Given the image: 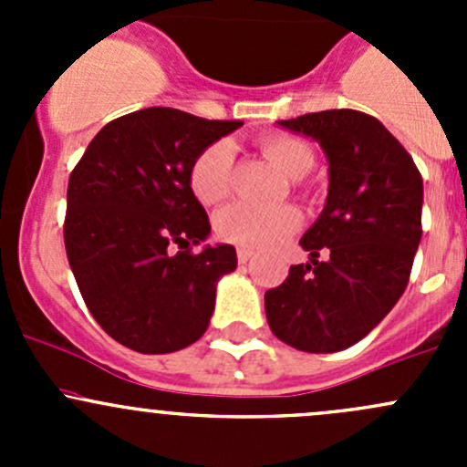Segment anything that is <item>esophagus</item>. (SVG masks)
Wrapping results in <instances>:
<instances>
[{"instance_id":"obj_1","label":"esophagus","mask_w":467,"mask_h":467,"mask_svg":"<svg viewBox=\"0 0 467 467\" xmlns=\"http://www.w3.org/2000/svg\"><path fill=\"white\" fill-rule=\"evenodd\" d=\"M237 260H239V264L251 262L253 260V251H248V248H239V251H237Z\"/></svg>"}]
</instances>
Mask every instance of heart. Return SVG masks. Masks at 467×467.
<instances>
[{
  "label": "heart",
  "mask_w": 467,
  "mask_h": 467,
  "mask_svg": "<svg viewBox=\"0 0 467 467\" xmlns=\"http://www.w3.org/2000/svg\"><path fill=\"white\" fill-rule=\"evenodd\" d=\"M262 150L286 178H303L314 167L312 146L294 135H271ZM234 146L228 140L205 146L190 167V187L203 205H216L233 192ZM216 234L223 242L248 251H260L296 233L300 212L291 205L255 207L234 203L216 214Z\"/></svg>",
  "instance_id": "heart-1"
}]
</instances>
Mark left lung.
<instances>
[{
	"mask_svg": "<svg viewBox=\"0 0 467 467\" xmlns=\"http://www.w3.org/2000/svg\"><path fill=\"white\" fill-rule=\"evenodd\" d=\"M317 140L329 164L327 201L296 264L264 296L271 332L303 352H338L378 325L407 289L422 237V178L381 121L323 110L277 121Z\"/></svg>",
	"mask_w": 467,
	"mask_h": 467,
	"instance_id": "8db88e82",
	"label": "left lung"
}]
</instances>
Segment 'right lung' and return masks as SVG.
<instances>
[{
  "label": "right lung",
  "instance_id": "add662e5",
  "mask_svg": "<svg viewBox=\"0 0 467 467\" xmlns=\"http://www.w3.org/2000/svg\"><path fill=\"white\" fill-rule=\"evenodd\" d=\"M242 124L144 108L103 126L74 167L65 251L89 314L121 346L167 355L205 334L237 253L230 244L192 253L210 221L190 167Z\"/></svg>",
  "mask_w": 467,
  "mask_h": 467
}]
</instances>
